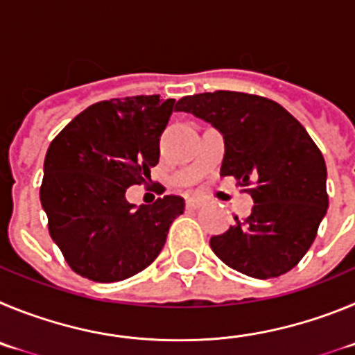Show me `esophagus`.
Instances as JSON below:
<instances>
[{
    "mask_svg": "<svg viewBox=\"0 0 355 355\" xmlns=\"http://www.w3.org/2000/svg\"><path fill=\"white\" fill-rule=\"evenodd\" d=\"M185 205H187V209H200L203 205V200L198 196H191L185 200Z\"/></svg>",
    "mask_w": 355,
    "mask_h": 355,
    "instance_id": "obj_1",
    "label": "esophagus"
}]
</instances>
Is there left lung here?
<instances>
[{"instance_id":"obj_1","label":"left lung","mask_w":355,"mask_h":355,"mask_svg":"<svg viewBox=\"0 0 355 355\" xmlns=\"http://www.w3.org/2000/svg\"><path fill=\"white\" fill-rule=\"evenodd\" d=\"M175 110L221 132V177L253 185V210L210 239L214 253L258 279L293 269L317 237L329 205L325 161L304 127L277 102L239 92L191 95Z\"/></svg>"}]
</instances>
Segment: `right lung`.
<instances>
[{"mask_svg":"<svg viewBox=\"0 0 355 355\" xmlns=\"http://www.w3.org/2000/svg\"><path fill=\"white\" fill-rule=\"evenodd\" d=\"M175 107L159 95L97 102L47 148L40 203L51 239L83 277L113 283L146 269L184 212L180 196L139 207L125 198L130 185L150 180Z\"/></svg>","mask_w":355,"mask_h":355,"instance_id":"obj_1","label":"right lung"}]
</instances>
